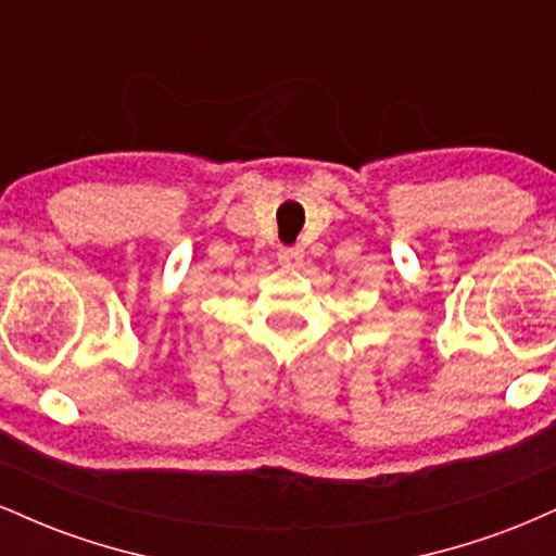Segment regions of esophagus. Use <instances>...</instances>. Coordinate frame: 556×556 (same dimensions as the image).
Instances as JSON below:
<instances>
[{
	"label": "esophagus",
	"instance_id": "34e87169",
	"mask_svg": "<svg viewBox=\"0 0 556 556\" xmlns=\"http://www.w3.org/2000/svg\"><path fill=\"white\" fill-rule=\"evenodd\" d=\"M279 264H285V266H290V269H298L300 264H303V248L300 245H285V248H279Z\"/></svg>",
	"mask_w": 556,
	"mask_h": 556
}]
</instances>
